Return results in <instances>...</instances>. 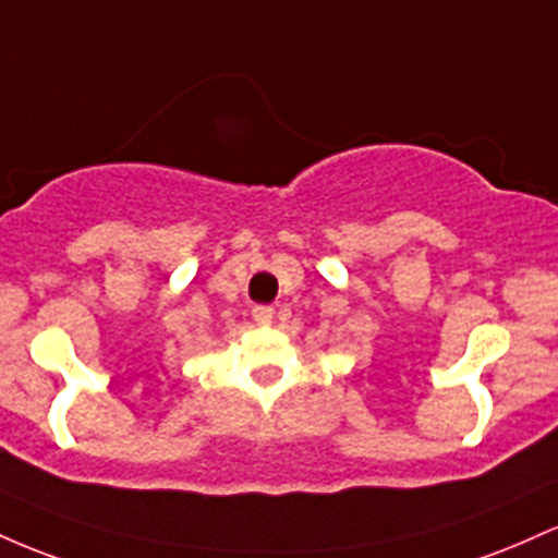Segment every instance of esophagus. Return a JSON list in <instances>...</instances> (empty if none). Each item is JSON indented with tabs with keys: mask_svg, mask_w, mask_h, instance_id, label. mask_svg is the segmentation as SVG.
I'll return each mask as SVG.
<instances>
[{
	"mask_svg": "<svg viewBox=\"0 0 558 558\" xmlns=\"http://www.w3.org/2000/svg\"><path fill=\"white\" fill-rule=\"evenodd\" d=\"M253 318L258 324H263V327H266V324H271V318H274V308L271 305H255L253 308Z\"/></svg>",
	"mask_w": 558,
	"mask_h": 558,
	"instance_id": "esophagus-1",
	"label": "esophagus"
}]
</instances>
